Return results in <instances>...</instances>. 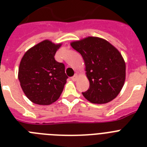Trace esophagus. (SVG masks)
<instances>
[{
  "label": "esophagus",
  "instance_id": "34e87169",
  "mask_svg": "<svg viewBox=\"0 0 147 147\" xmlns=\"http://www.w3.org/2000/svg\"><path fill=\"white\" fill-rule=\"evenodd\" d=\"M78 78V76L76 74V75H75V76H73V77H71V80L74 81V82H76V81H77V79Z\"/></svg>",
  "mask_w": 147,
  "mask_h": 147
}]
</instances>
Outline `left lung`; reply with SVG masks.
<instances>
[{
	"mask_svg": "<svg viewBox=\"0 0 147 147\" xmlns=\"http://www.w3.org/2000/svg\"><path fill=\"white\" fill-rule=\"evenodd\" d=\"M85 61L89 88L83 96L93 104H105L121 92L126 78V64L121 53L107 40L88 36L71 42Z\"/></svg>",
	"mask_w": 147,
	"mask_h": 147,
	"instance_id": "left-lung-1",
	"label": "left lung"
}]
</instances>
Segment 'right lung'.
Here are the masks:
<instances>
[{
	"label": "right lung",
	"mask_w": 147,
	"mask_h": 147,
	"mask_svg": "<svg viewBox=\"0 0 147 147\" xmlns=\"http://www.w3.org/2000/svg\"><path fill=\"white\" fill-rule=\"evenodd\" d=\"M62 43L43 40L26 51L20 63L18 79L23 92L34 104L49 105L62 94L68 76L63 63L55 61Z\"/></svg>",
	"instance_id": "1"
}]
</instances>
